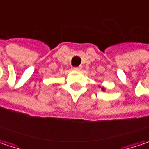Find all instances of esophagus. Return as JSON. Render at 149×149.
Returning <instances> with one entry per match:
<instances>
[{
    "label": "esophagus",
    "mask_w": 149,
    "mask_h": 149,
    "mask_svg": "<svg viewBox=\"0 0 149 149\" xmlns=\"http://www.w3.org/2000/svg\"><path fill=\"white\" fill-rule=\"evenodd\" d=\"M74 69H75V70H80V69H81V68H80V67H74Z\"/></svg>",
    "instance_id": "34e87169"
}]
</instances>
